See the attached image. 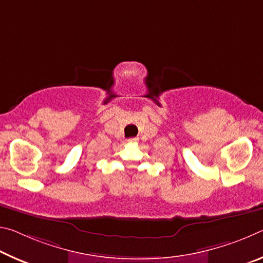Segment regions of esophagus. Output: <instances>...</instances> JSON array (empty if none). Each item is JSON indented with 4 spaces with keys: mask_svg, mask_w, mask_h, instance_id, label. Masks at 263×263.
Returning <instances> with one entry per match:
<instances>
[{
    "mask_svg": "<svg viewBox=\"0 0 263 263\" xmlns=\"http://www.w3.org/2000/svg\"><path fill=\"white\" fill-rule=\"evenodd\" d=\"M137 141H139V139H137V137H133V139H128L127 140L128 143H136Z\"/></svg>",
    "mask_w": 263,
    "mask_h": 263,
    "instance_id": "34e87169",
    "label": "esophagus"
}]
</instances>
